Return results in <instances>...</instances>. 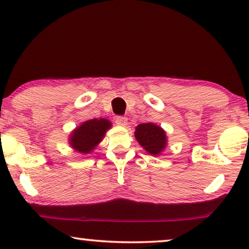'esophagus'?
I'll use <instances>...</instances> for the list:
<instances>
[{"label":"esophagus","instance_id":"obj_1","mask_svg":"<svg viewBox=\"0 0 249 249\" xmlns=\"http://www.w3.org/2000/svg\"><path fill=\"white\" fill-rule=\"evenodd\" d=\"M115 124L118 125H122V127H124V125H127L128 124V119L125 117H122V115H118V117H115Z\"/></svg>","mask_w":249,"mask_h":249}]
</instances>
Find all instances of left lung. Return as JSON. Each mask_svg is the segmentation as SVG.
Listing matches in <instances>:
<instances>
[{"mask_svg": "<svg viewBox=\"0 0 249 249\" xmlns=\"http://www.w3.org/2000/svg\"><path fill=\"white\" fill-rule=\"evenodd\" d=\"M135 137L145 151L153 155L160 154L166 145L165 132L159 125L151 122L138 124L135 131Z\"/></svg>", "mask_w": 249, "mask_h": 249, "instance_id": "1", "label": "left lung"}]
</instances>
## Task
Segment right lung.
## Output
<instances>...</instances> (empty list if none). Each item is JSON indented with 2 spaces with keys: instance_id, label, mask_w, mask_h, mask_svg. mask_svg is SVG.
Here are the masks:
<instances>
[{
  "instance_id": "1",
  "label": "right lung",
  "mask_w": 249,
  "mask_h": 249,
  "mask_svg": "<svg viewBox=\"0 0 249 249\" xmlns=\"http://www.w3.org/2000/svg\"><path fill=\"white\" fill-rule=\"evenodd\" d=\"M111 127V122L107 119H93L84 122L72 132L70 137V144L78 152L90 153L98 142L104 137L105 131Z\"/></svg>"
}]
</instances>
